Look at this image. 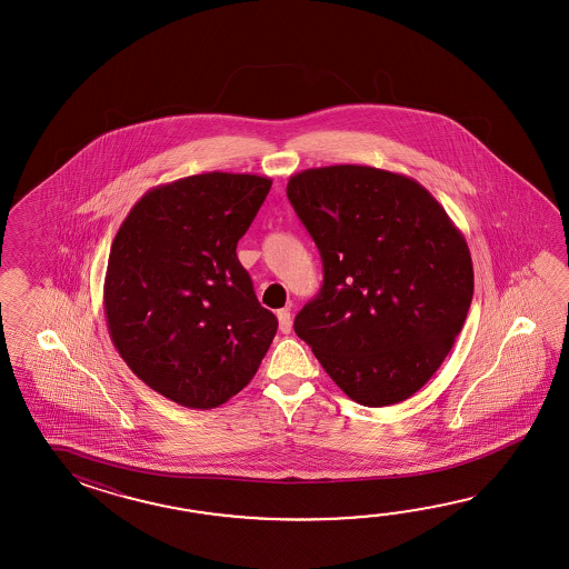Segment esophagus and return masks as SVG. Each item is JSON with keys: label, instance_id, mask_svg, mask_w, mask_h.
<instances>
[{"label": "esophagus", "instance_id": "esophagus-1", "mask_svg": "<svg viewBox=\"0 0 569 569\" xmlns=\"http://www.w3.org/2000/svg\"><path fill=\"white\" fill-rule=\"evenodd\" d=\"M277 317H279L280 331H282V333H290V329H292V319H290L289 309H280Z\"/></svg>", "mask_w": 569, "mask_h": 569}]
</instances>
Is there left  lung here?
I'll use <instances>...</instances> for the list:
<instances>
[{"instance_id": "obj_1", "label": "left lung", "mask_w": 569, "mask_h": 569, "mask_svg": "<svg viewBox=\"0 0 569 569\" xmlns=\"http://www.w3.org/2000/svg\"><path fill=\"white\" fill-rule=\"evenodd\" d=\"M287 194L323 262V287L295 317V333L358 405L409 399L448 358L470 311L463 233L423 184L390 170H301Z\"/></svg>"}]
</instances>
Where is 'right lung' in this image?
<instances>
[{"label":"right lung","mask_w":569,"mask_h":569,"mask_svg":"<svg viewBox=\"0 0 569 569\" xmlns=\"http://www.w3.org/2000/svg\"><path fill=\"white\" fill-rule=\"evenodd\" d=\"M270 184L219 170L158 184L111 243L109 338L133 375L187 409H216L238 395L277 333L236 254Z\"/></svg>","instance_id":"right-lung-1"}]
</instances>
